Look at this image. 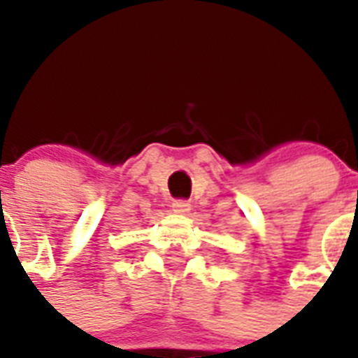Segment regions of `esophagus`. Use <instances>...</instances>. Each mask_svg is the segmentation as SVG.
Masks as SVG:
<instances>
[{"label":"esophagus","instance_id":"obj_1","mask_svg":"<svg viewBox=\"0 0 358 358\" xmlns=\"http://www.w3.org/2000/svg\"><path fill=\"white\" fill-rule=\"evenodd\" d=\"M173 210L176 213H187L191 210L189 201H185V199H178V201L173 202Z\"/></svg>","mask_w":358,"mask_h":358}]
</instances>
